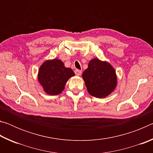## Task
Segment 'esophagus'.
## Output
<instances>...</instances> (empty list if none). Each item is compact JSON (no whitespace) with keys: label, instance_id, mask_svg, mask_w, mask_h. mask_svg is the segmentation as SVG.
<instances>
[{"label":"esophagus","instance_id":"esophagus-1","mask_svg":"<svg viewBox=\"0 0 153 153\" xmlns=\"http://www.w3.org/2000/svg\"><path fill=\"white\" fill-rule=\"evenodd\" d=\"M75 74H76L77 76H80V75L82 74V71L79 70V69H76V70H75Z\"/></svg>","mask_w":153,"mask_h":153}]
</instances>
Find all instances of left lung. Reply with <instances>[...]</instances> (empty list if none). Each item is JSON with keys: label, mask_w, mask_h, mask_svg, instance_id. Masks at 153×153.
Returning a JSON list of instances; mask_svg holds the SVG:
<instances>
[{"label": "left lung", "mask_w": 153, "mask_h": 153, "mask_svg": "<svg viewBox=\"0 0 153 153\" xmlns=\"http://www.w3.org/2000/svg\"><path fill=\"white\" fill-rule=\"evenodd\" d=\"M88 92L97 98H105L109 95L117 86L115 71L111 65L100 61L92 59L88 67L82 74Z\"/></svg>", "instance_id": "8db88e82"}]
</instances>
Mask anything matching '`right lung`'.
Listing matches in <instances>:
<instances>
[{"label":"right lung","mask_w":153,"mask_h":153,"mask_svg":"<svg viewBox=\"0 0 153 153\" xmlns=\"http://www.w3.org/2000/svg\"><path fill=\"white\" fill-rule=\"evenodd\" d=\"M75 76L73 70L65 67L57 59L45 61L39 69L38 79L44 90L50 95H58L65 88L71 77Z\"/></svg>","instance_id":"right-lung-1"}]
</instances>
